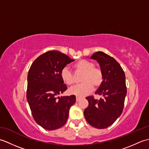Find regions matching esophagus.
<instances>
[{
	"label": "esophagus",
	"mask_w": 149,
	"mask_h": 149,
	"mask_svg": "<svg viewBox=\"0 0 149 149\" xmlns=\"http://www.w3.org/2000/svg\"><path fill=\"white\" fill-rule=\"evenodd\" d=\"M80 99H81V98H80V97H76V102H78V101H79V100H80Z\"/></svg>",
	"instance_id": "esophagus-1"
}]
</instances>
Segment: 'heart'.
<instances>
[{"label": "heart", "instance_id": "1", "mask_svg": "<svg viewBox=\"0 0 149 149\" xmlns=\"http://www.w3.org/2000/svg\"><path fill=\"white\" fill-rule=\"evenodd\" d=\"M94 63L86 59H81L75 63V71L82 73L81 84L76 85L69 89V93L79 97H82L90 93L94 87H99L102 83L104 77L102 71L99 68L94 67ZM62 80L67 85H72L74 82L72 72L68 67L62 69L61 72Z\"/></svg>", "mask_w": 149, "mask_h": 149}]
</instances>
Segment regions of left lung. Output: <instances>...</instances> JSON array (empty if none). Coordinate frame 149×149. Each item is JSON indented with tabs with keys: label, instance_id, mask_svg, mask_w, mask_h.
I'll return each mask as SVG.
<instances>
[{
	"label": "left lung",
	"instance_id": "obj_1",
	"mask_svg": "<svg viewBox=\"0 0 149 149\" xmlns=\"http://www.w3.org/2000/svg\"><path fill=\"white\" fill-rule=\"evenodd\" d=\"M91 59L96 60L103 73V82L95 92L102 98L97 100L92 96L86 97L89 104L84 115L91 126L105 129L111 125L123 111L127 95L125 75L119 63L106 53L95 52Z\"/></svg>",
	"mask_w": 149,
	"mask_h": 149
}]
</instances>
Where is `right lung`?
Wrapping results in <instances>:
<instances>
[{
	"label": "right lung",
	"instance_id": "add662e5",
	"mask_svg": "<svg viewBox=\"0 0 149 149\" xmlns=\"http://www.w3.org/2000/svg\"><path fill=\"white\" fill-rule=\"evenodd\" d=\"M68 56L50 50L36 58L27 75V100L36 122L49 131L61 127L68 120L75 96L58 95L67 89L61 72L74 61Z\"/></svg>",
	"mask_w": 149,
	"mask_h": 149
}]
</instances>
